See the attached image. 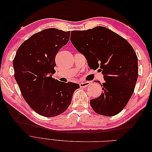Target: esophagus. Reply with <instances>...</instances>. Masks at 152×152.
<instances>
[{
    "mask_svg": "<svg viewBox=\"0 0 152 152\" xmlns=\"http://www.w3.org/2000/svg\"><path fill=\"white\" fill-rule=\"evenodd\" d=\"M91 84L89 82H80V87H86Z\"/></svg>",
    "mask_w": 152,
    "mask_h": 152,
    "instance_id": "obj_1",
    "label": "esophagus"
}]
</instances>
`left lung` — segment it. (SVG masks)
Returning <instances> with one entry per match:
<instances>
[{
	"instance_id": "left-lung-1",
	"label": "left lung",
	"mask_w": 152,
	"mask_h": 152,
	"mask_svg": "<svg viewBox=\"0 0 152 152\" xmlns=\"http://www.w3.org/2000/svg\"><path fill=\"white\" fill-rule=\"evenodd\" d=\"M70 40L86 57L91 69L100 68L105 82L102 93L91 99L94 111L111 117L126 107L134 90L138 76L137 58L134 49L122 37L103 26L71 31Z\"/></svg>"
}]
</instances>
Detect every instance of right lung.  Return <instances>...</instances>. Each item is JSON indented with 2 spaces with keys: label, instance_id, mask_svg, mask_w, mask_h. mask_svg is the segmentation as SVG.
I'll list each match as a JSON object with an SVG mask.
<instances>
[{
  "label": "right lung",
  "instance_id": "1",
  "mask_svg": "<svg viewBox=\"0 0 152 152\" xmlns=\"http://www.w3.org/2000/svg\"><path fill=\"white\" fill-rule=\"evenodd\" d=\"M70 31L43 30L31 35L18 48L13 60L15 78L28 104L40 115H59L71 103L78 84L61 82L52 77L55 58L70 40Z\"/></svg>",
  "mask_w": 152,
  "mask_h": 152
}]
</instances>
